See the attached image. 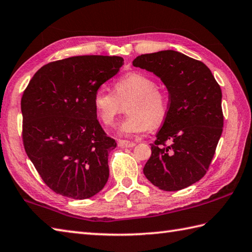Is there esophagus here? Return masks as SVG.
<instances>
[{
  "instance_id": "1",
  "label": "esophagus",
  "mask_w": 252,
  "mask_h": 252,
  "mask_svg": "<svg viewBox=\"0 0 252 252\" xmlns=\"http://www.w3.org/2000/svg\"><path fill=\"white\" fill-rule=\"evenodd\" d=\"M136 143L132 141H128V140H119V147L121 148H132L135 147Z\"/></svg>"
}]
</instances>
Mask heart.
<instances>
[{
  "label": "heart",
  "mask_w": 252,
  "mask_h": 252,
  "mask_svg": "<svg viewBox=\"0 0 252 252\" xmlns=\"http://www.w3.org/2000/svg\"><path fill=\"white\" fill-rule=\"evenodd\" d=\"M114 94L99 88L94 94L92 104L96 117L102 124L111 127L116 117L127 104L128 115L122 123V133L145 132L156 129L164 124L169 111L168 95L158 88L153 77L142 71H130L117 79L114 85Z\"/></svg>",
  "instance_id": "obj_1"
}]
</instances>
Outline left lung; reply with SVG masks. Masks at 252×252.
Instances as JSON below:
<instances>
[{"instance_id": "obj_1", "label": "left lung", "mask_w": 252, "mask_h": 252, "mask_svg": "<svg viewBox=\"0 0 252 252\" xmlns=\"http://www.w3.org/2000/svg\"><path fill=\"white\" fill-rule=\"evenodd\" d=\"M132 65L160 77L169 99L143 174L162 190H181L200 181L212 162L224 124L220 87L202 62L173 50L141 54Z\"/></svg>"}]
</instances>
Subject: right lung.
Here are the masks:
<instances>
[{"mask_svg":"<svg viewBox=\"0 0 252 252\" xmlns=\"http://www.w3.org/2000/svg\"><path fill=\"white\" fill-rule=\"evenodd\" d=\"M121 56L81 55L42 66L22 96L25 151L54 192L87 199L109 179L106 135L92 104L94 92L119 73Z\"/></svg>","mask_w":252,"mask_h":252,"instance_id":"right-lung-1","label":"right lung"}]
</instances>
